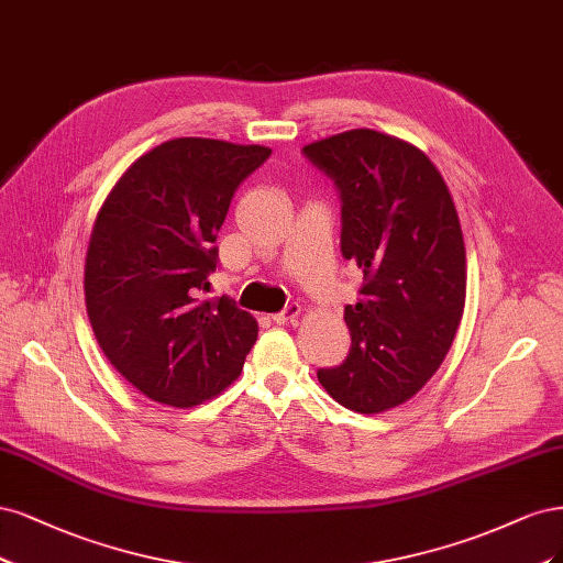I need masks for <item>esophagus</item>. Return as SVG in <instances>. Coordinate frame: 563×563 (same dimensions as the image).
<instances>
[{
  "label": "esophagus",
  "instance_id": "34e87169",
  "mask_svg": "<svg viewBox=\"0 0 563 563\" xmlns=\"http://www.w3.org/2000/svg\"><path fill=\"white\" fill-rule=\"evenodd\" d=\"M299 316H301V306L299 303H289L285 311L271 316V320H274L276 324H287V322H295Z\"/></svg>",
  "mask_w": 563,
  "mask_h": 563
}]
</instances>
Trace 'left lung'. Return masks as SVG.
Listing matches in <instances>:
<instances>
[{"instance_id": "8db88e82", "label": "left lung", "mask_w": 563, "mask_h": 563, "mask_svg": "<svg viewBox=\"0 0 563 563\" xmlns=\"http://www.w3.org/2000/svg\"><path fill=\"white\" fill-rule=\"evenodd\" d=\"M341 194V252L365 276L343 320L349 357L318 380L339 405L380 413L444 362L465 308V243L451 191L413 144L353 129L303 147Z\"/></svg>"}]
</instances>
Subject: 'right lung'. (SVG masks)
Here are the masks:
<instances>
[{
	"label": "right lung",
	"instance_id": "add662e5",
	"mask_svg": "<svg viewBox=\"0 0 563 563\" xmlns=\"http://www.w3.org/2000/svg\"><path fill=\"white\" fill-rule=\"evenodd\" d=\"M271 156L262 144L177 137L133 161L90 231L84 292L114 369L170 407H196L239 378L257 320L201 299L233 191Z\"/></svg>",
	"mask_w": 563,
	"mask_h": 563
}]
</instances>
